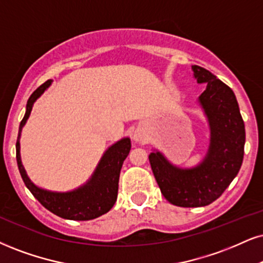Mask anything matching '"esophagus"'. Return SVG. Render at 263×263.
Segmentation results:
<instances>
[{
	"mask_svg": "<svg viewBox=\"0 0 263 263\" xmlns=\"http://www.w3.org/2000/svg\"><path fill=\"white\" fill-rule=\"evenodd\" d=\"M133 140L135 142H141L145 140V134L144 132H141L140 129H137L134 133H133Z\"/></svg>",
	"mask_w": 263,
	"mask_h": 263,
	"instance_id": "obj_1",
	"label": "esophagus"
}]
</instances>
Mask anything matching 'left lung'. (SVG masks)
<instances>
[{
  "instance_id": "1",
  "label": "left lung",
  "mask_w": 263,
  "mask_h": 263,
  "mask_svg": "<svg viewBox=\"0 0 263 263\" xmlns=\"http://www.w3.org/2000/svg\"><path fill=\"white\" fill-rule=\"evenodd\" d=\"M194 78L206 89L197 102L210 129L209 148L199 164L181 168L154 148L148 160L161 193L180 207H201L222 195L236 177L242 163L245 125L233 90L210 70L191 66Z\"/></svg>"
}]
</instances>
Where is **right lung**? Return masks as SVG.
<instances>
[{"label": "right lung", "instance_id": "right-lung-1", "mask_svg": "<svg viewBox=\"0 0 263 263\" xmlns=\"http://www.w3.org/2000/svg\"><path fill=\"white\" fill-rule=\"evenodd\" d=\"M51 84H52V80H47L46 83L39 86L31 93L27 102V111L19 125L18 139L15 144L18 168L24 184L45 209L64 219L89 221V219L105 215L116 203L117 195H118L119 173H121L123 162L130 151V139L123 138L107 148L89 180L77 189L66 191V193H58V191H50L35 185L28 177L27 171L22 163L21 135L23 126L25 125L30 116L34 102L46 91Z\"/></svg>", "mask_w": 263, "mask_h": 263}]
</instances>
